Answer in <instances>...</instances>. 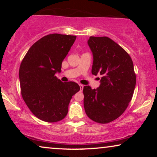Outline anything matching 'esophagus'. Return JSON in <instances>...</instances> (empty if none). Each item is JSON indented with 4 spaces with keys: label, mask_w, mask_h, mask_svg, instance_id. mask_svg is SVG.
<instances>
[{
    "label": "esophagus",
    "mask_w": 157,
    "mask_h": 157,
    "mask_svg": "<svg viewBox=\"0 0 157 157\" xmlns=\"http://www.w3.org/2000/svg\"><path fill=\"white\" fill-rule=\"evenodd\" d=\"M79 86H80V91H82V90L83 89V86L82 84H79Z\"/></svg>",
    "instance_id": "1"
}]
</instances>
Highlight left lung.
Segmentation results:
<instances>
[{"label":"left lung","instance_id":"8db88e82","mask_svg":"<svg viewBox=\"0 0 157 157\" xmlns=\"http://www.w3.org/2000/svg\"><path fill=\"white\" fill-rule=\"evenodd\" d=\"M92 74L101 75L99 87H83L86 113L94 121L107 124L119 118L132 100L136 86L134 64L128 53L106 36H91Z\"/></svg>","mask_w":157,"mask_h":157}]
</instances>
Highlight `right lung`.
<instances>
[{"label":"right lung","mask_w":157,"mask_h":157,"mask_svg":"<svg viewBox=\"0 0 157 157\" xmlns=\"http://www.w3.org/2000/svg\"><path fill=\"white\" fill-rule=\"evenodd\" d=\"M76 36L49 34L36 41L23 58L19 69L21 95L30 111L46 122L66 117L68 104L80 90L74 81L63 83L56 76Z\"/></svg>","instance_id":"obj_1"}]
</instances>
